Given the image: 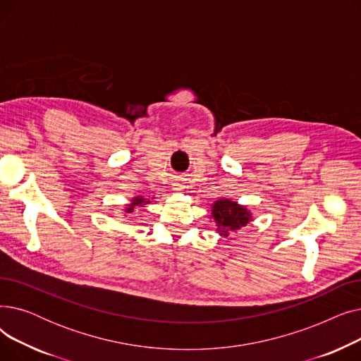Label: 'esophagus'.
Here are the masks:
<instances>
[{
    "label": "esophagus",
    "mask_w": 361,
    "mask_h": 361,
    "mask_svg": "<svg viewBox=\"0 0 361 361\" xmlns=\"http://www.w3.org/2000/svg\"><path fill=\"white\" fill-rule=\"evenodd\" d=\"M181 185L180 184H174V190H180Z\"/></svg>",
    "instance_id": "obj_1"
}]
</instances>
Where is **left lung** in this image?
<instances>
[{
	"mask_svg": "<svg viewBox=\"0 0 361 361\" xmlns=\"http://www.w3.org/2000/svg\"><path fill=\"white\" fill-rule=\"evenodd\" d=\"M212 207V216L216 221L218 231L224 237H228L231 231L238 230L240 226L249 224L252 219L250 212L244 206H240L230 199H219Z\"/></svg>",
	"mask_w": 361,
	"mask_h": 361,
	"instance_id": "8db88e82",
	"label": "left lung"
}]
</instances>
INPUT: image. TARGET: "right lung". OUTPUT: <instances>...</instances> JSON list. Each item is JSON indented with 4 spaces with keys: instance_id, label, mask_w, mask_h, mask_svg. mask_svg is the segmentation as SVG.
Segmentation results:
<instances>
[{
    "instance_id": "obj_1",
    "label": "right lung",
    "mask_w": 361,
    "mask_h": 361,
    "mask_svg": "<svg viewBox=\"0 0 361 361\" xmlns=\"http://www.w3.org/2000/svg\"><path fill=\"white\" fill-rule=\"evenodd\" d=\"M143 203H149V200L146 202L143 197H135V199L131 200V203L128 204V207L126 209V212H127V214L133 212V211H135V207H136V206H140V204H143Z\"/></svg>"
}]
</instances>
